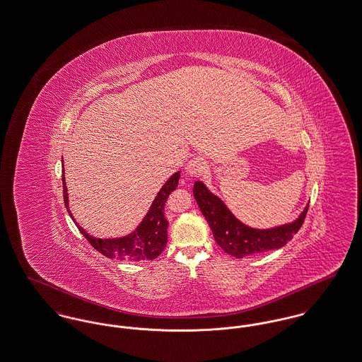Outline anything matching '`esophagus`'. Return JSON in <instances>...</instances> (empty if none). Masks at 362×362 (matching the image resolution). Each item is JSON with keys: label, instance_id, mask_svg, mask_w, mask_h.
Here are the masks:
<instances>
[{"label": "esophagus", "instance_id": "1", "mask_svg": "<svg viewBox=\"0 0 362 362\" xmlns=\"http://www.w3.org/2000/svg\"><path fill=\"white\" fill-rule=\"evenodd\" d=\"M206 170H208V163L204 157H199V156L192 158L186 165V173L192 177L199 176V175L205 173Z\"/></svg>", "mask_w": 362, "mask_h": 362}]
</instances>
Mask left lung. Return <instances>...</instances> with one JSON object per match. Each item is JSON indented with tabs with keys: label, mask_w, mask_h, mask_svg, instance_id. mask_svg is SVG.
<instances>
[{
	"label": "left lung",
	"mask_w": 362,
	"mask_h": 362,
	"mask_svg": "<svg viewBox=\"0 0 362 362\" xmlns=\"http://www.w3.org/2000/svg\"><path fill=\"white\" fill-rule=\"evenodd\" d=\"M192 192L201 212L211 226L214 240L226 253L236 258L275 250L287 245L302 227L309 209L308 204L297 220L290 224L269 230H255L240 223L202 182H195Z\"/></svg>",
	"instance_id": "8db88e82"
}]
</instances>
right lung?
<instances>
[{"label":"right lung","mask_w":362,"mask_h":362,"mask_svg":"<svg viewBox=\"0 0 362 362\" xmlns=\"http://www.w3.org/2000/svg\"><path fill=\"white\" fill-rule=\"evenodd\" d=\"M64 167V165H63ZM180 172H176L167 180L161 190L156 195L149 212L146 213L142 223L136 227L134 233L116 238V239H98L87 234L85 230L76 224L79 231L83 234L88 243L101 255L107 258H116L123 261H142V259H154L163 253L167 240H168V221L165 218L164 209L165 202L170 192L177 187ZM68 190L65 186L64 170H63V194L64 204L69 216L72 217L68 208Z\"/></svg>","instance_id":"1"}]
</instances>
